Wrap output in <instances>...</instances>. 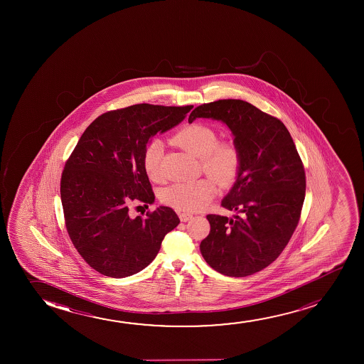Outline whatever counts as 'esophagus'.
Wrapping results in <instances>:
<instances>
[{
    "label": "esophagus",
    "mask_w": 364,
    "mask_h": 364,
    "mask_svg": "<svg viewBox=\"0 0 364 364\" xmlns=\"http://www.w3.org/2000/svg\"><path fill=\"white\" fill-rule=\"evenodd\" d=\"M179 218L180 221H183V223H186V221H189V220L193 219V215L188 214V213H180Z\"/></svg>",
    "instance_id": "1"
}]
</instances>
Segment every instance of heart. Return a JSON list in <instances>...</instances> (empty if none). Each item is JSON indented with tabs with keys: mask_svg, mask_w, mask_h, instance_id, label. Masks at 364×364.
Segmentation results:
<instances>
[{
	"mask_svg": "<svg viewBox=\"0 0 364 364\" xmlns=\"http://www.w3.org/2000/svg\"><path fill=\"white\" fill-rule=\"evenodd\" d=\"M173 143L200 158L203 169L221 185L234 181L240 168V153L231 143H218V134L209 125L193 123L173 136ZM161 140L153 139L143 153L145 174L153 181L160 179V160L163 156ZM218 193L216 183L211 178H201L170 185L161 199L165 204L183 211H199L211 203Z\"/></svg>",
	"mask_w": 364,
	"mask_h": 364,
	"instance_id": "heart-1",
	"label": "heart"
}]
</instances>
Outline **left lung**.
Wrapping results in <instances>:
<instances>
[{
    "label": "left lung",
    "mask_w": 364,
    "mask_h": 364,
    "mask_svg": "<svg viewBox=\"0 0 364 364\" xmlns=\"http://www.w3.org/2000/svg\"><path fill=\"white\" fill-rule=\"evenodd\" d=\"M198 118L228 125L240 153L236 180L221 201L237 215H208L211 229L200 251L215 271L245 277L272 264L289 244L304 205V164L284 123L245 100L199 105L189 123Z\"/></svg>",
    "instance_id": "8db88e82"
}]
</instances>
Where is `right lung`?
<instances>
[{
	"instance_id": "1",
	"label": "right lung",
	"mask_w": 364,
	"mask_h": 364,
	"mask_svg": "<svg viewBox=\"0 0 364 364\" xmlns=\"http://www.w3.org/2000/svg\"><path fill=\"white\" fill-rule=\"evenodd\" d=\"M191 109L143 103L105 113L85 130L67 160L60 179L65 228L80 256L100 274L122 279L139 272L179 225L171 208L133 219L129 204L154 203L143 153L156 133L174 128Z\"/></svg>"
}]
</instances>
